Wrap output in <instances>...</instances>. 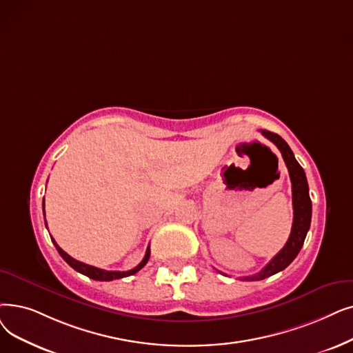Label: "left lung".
Masks as SVG:
<instances>
[{"instance_id":"left-lung-1","label":"left lung","mask_w":353,"mask_h":353,"mask_svg":"<svg viewBox=\"0 0 353 353\" xmlns=\"http://www.w3.org/2000/svg\"><path fill=\"white\" fill-rule=\"evenodd\" d=\"M261 132L265 139H268L275 147L280 150L284 163L288 168L291 190H293L294 218H293V226H291V234L283 250L275 255L261 271L254 275H248V277H242V280H248V281H258V280L271 277V275L283 271L293 263V259L297 256V254L303 247L305 235H307L310 222H312V201L309 194L307 179H305L303 167L299 164V161L293 154V151H291L288 144L279 134L265 131V130H263Z\"/></svg>"}]
</instances>
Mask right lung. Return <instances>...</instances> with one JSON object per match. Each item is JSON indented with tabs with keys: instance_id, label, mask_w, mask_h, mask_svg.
Masks as SVG:
<instances>
[{
	"instance_id": "1",
	"label": "right lung",
	"mask_w": 353,
	"mask_h": 353,
	"mask_svg": "<svg viewBox=\"0 0 353 353\" xmlns=\"http://www.w3.org/2000/svg\"><path fill=\"white\" fill-rule=\"evenodd\" d=\"M43 210H44V201H43ZM44 218H46V216H44ZM44 222H46V219H44ZM46 225H48V223H46ZM50 238H52V236H50ZM52 241H53V243H54V247H56L57 252L60 254V256H62V258L65 259V261H66L73 270H76L78 272L86 275V277H89V279H92V280H98V281H112V280L128 277V275H132V274H135V272H139V271L147 264L148 258H150V247H148L147 251H145V255H144V258H143V261H141L139 265H137L135 268L128 270V271H106V270H101V268H97V267L88 265V264H85V263L78 261V259L72 258L69 254H66L62 248L59 247V245L56 243V241H54L53 238H52Z\"/></svg>"
}]
</instances>
